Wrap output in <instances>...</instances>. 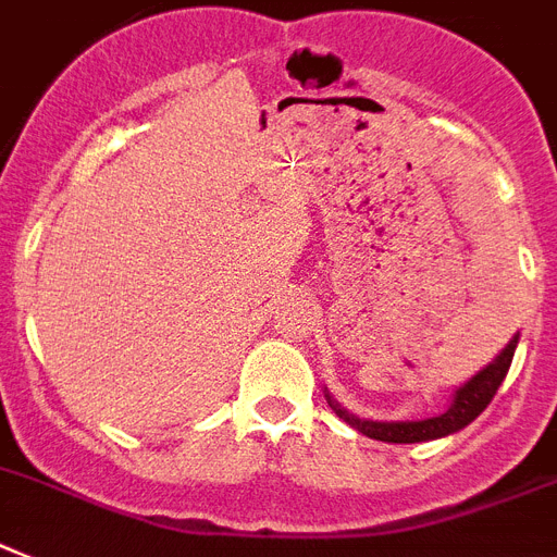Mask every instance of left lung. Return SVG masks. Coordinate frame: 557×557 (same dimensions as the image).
<instances>
[{
  "mask_svg": "<svg viewBox=\"0 0 557 557\" xmlns=\"http://www.w3.org/2000/svg\"><path fill=\"white\" fill-rule=\"evenodd\" d=\"M516 345H518V336H512L507 348L495 357L493 366L479 371L465 387H459L456 396H453L450 408H447L442 416H433V419H422V422H366V419H357V416H350L348 410L339 408L336 401H331V396L329 401H331V408L336 410V416L345 419L350 428H357L359 433H366V436L371 438H380V442L413 445V442H430V438L450 436V433H456V430L467 428V424L473 422L475 416L487 408L490 401H493L495 391H498V385H502L504 376H507L509 366H512Z\"/></svg>",
  "mask_w": 557,
  "mask_h": 557,
  "instance_id": "8db88e82",
  "label": "left lung"
}]
</instances>
